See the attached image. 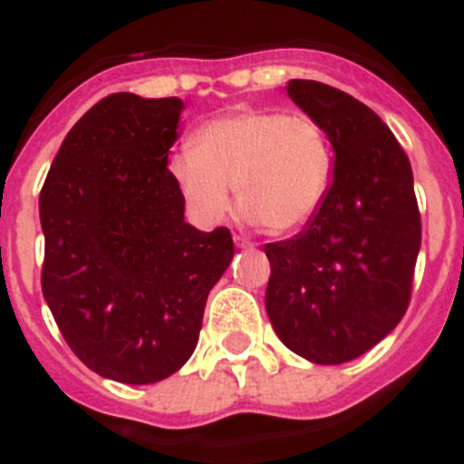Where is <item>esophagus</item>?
Instances as JSON below:
<instances>
[{
    "instance_id": "esophagus-1",
    "label": "esophagus",
    "mask_w": 464,
    "mask_h": 464,
    "mask_svg": "<svg viewBox=\"0 0 464 464\" xmlns=\"http://www.w3.org/2000/svg\"><path fill=\"white\" fill-rule=\"evenodd\" d=\"M235 244H237V248H253V241L251 239H246V237H241V235H235Z\"/></svg>"
}]
</instances>
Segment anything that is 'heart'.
<instances>
[{
  "mask_svg": "<svg viewBox=\"0 0 464 464\" xmlns=\"http://www.w3.org/2000/svg\"><path fill=\"white\" fill-rule=\"evenodd\" d=\"M171 176L202 218L220 220L235 188L237 207L267 232L304 227L325 202L334 153L309 113L239 109L199 127L190 155H174Z\"/></svg>",
  "mask_w": 464,
  "mask_h": 464,
  "instance_id": "heart-1",
  "label": "heart"
}]
</instances>
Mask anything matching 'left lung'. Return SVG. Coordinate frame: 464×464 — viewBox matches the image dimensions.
I'll list each match as a JSON object with an SVG mask.
<instances>
[{
    "mask_svg": "<svg viewBox=\"0 0 464 464\" xmlns=\"http://www.w3.org/2000/svg\"><path fill=\"white\" fill-rule=\"evenodd\" d=\"M290 100L321 121L334 149L330 192L293 239L265 246V306L293 353L315 364L360 358L407 314L420 251L413 174L370 106L318 81H290Z\"/></svg>",
    "mask_w": 464,
    "mask_h": 464,
    "instance_id": "obj_1",
    "label": "left lung"
}]
</instances>
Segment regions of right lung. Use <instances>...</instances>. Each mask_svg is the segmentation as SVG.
Instances as JSON below:
<instances>
[{
  "label": "right lung",
  "instance_id": "add662e5",
  "mask_svg": "<svg viewBox=\"0 0 464 464\" xmlns=\"http://www.w3.org/2000/svg\"><path fill=\"white\" fill-rule=\"evenodd\" d=\"M181 111L179 97L109 94L69 130L39 195L48 309L81 362L121 383L181 370L235 257L227 227L183 218L167 167Z\"/></svg>",
  "mask_w": 464,
  "mask_h": 464
}]
</instances>
